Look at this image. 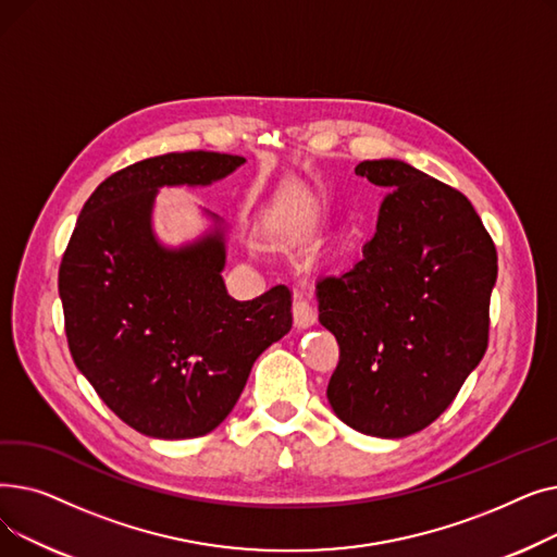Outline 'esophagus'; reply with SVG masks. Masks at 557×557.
Masks as SVG:
<instances>
[{
	"mask_svg": "<svg viewBox=\"0 0 557 557\" xmlns=\"http://www.w3.org/2000/svg\"><path fill=\"white\" fill-rule=\"evenodd\" d=\"M294 318H296V325L298 327H309V325L315 323V309L300 294L296 296V302H294Z\"/></svg>",
	"mask_w": 557,
	"mask_h": 557,
	"instance_id": "esophagus-1",
	"label": "esophagus"
}]
</instances>
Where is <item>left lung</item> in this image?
<instances>
[{"instance_id":"8db88e82","label":"left lung","mask_w":557,"mask_h":557,"mask_svg":"<svg viewBox=\"0 0 557 557\" xmlns=\"http://www.w3.org/2000/svg\"><path fill=\"white\" fill-rule=\"evenodd\" d=\"M384 187L376 232L347 271L315 284L318 320L341 347L327 399L374 437L422 431L487 347L496 250L472 202L404 160H366Z\"/></svg>"}]
</instances>
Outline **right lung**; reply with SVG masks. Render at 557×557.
Masks as SVG:
<instances>
[{
    "mask_svg": "<svg viewBox=\"0 0 557 557\" xmlns=\"http://www.w3.org/2000/svg\"><path fill=\"white\" fill-rule=\"evenodd\" d=\"M246 158L189 151L135 162L87 198L58 290L70 352L114 416L160 441L214 431L263 349L288 334L284 284L239 302L223 282L225 221L208 210L196 239L166 246L153 212L162 187H210Z\"/></svg>",
    "mask_w": 557,
    "mask_h": 557,
    "instance_id": "right-lung-1",
    "label": "right lung"
}]
</instances>
